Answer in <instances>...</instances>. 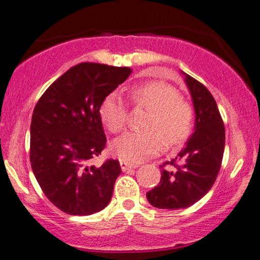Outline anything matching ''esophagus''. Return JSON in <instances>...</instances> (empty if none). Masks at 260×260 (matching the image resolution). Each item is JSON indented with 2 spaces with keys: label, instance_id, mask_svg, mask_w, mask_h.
Segmentation results:
<instances>
[{
  "label": "esophagus",
  "instance_id": "obj_1",
  "mask_svg": "<svg viewBox=\"0 0 260 260\" xmlns=\"http://www.w3.org/2000/svg\"><path fill=\"white\" fill-rule=\"evenodd\" d=\"M119 165H121L122 172H127V170H131V169H133V168H137V165H133V164H131V162H127L124 160L119 161Z\"/></svg>",
  "mask_w": 260,
  "mask_h": 260
}]
</instances>
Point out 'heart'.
Instances as JSON below:
<instances>
[{
    "mask_svg": "<svg viewBox=\"0 0 260 260\" xmlns=\"http://www.w3.org/2000/svg\"><path fill=\"white\" fill-rule=\"evenodd\" d=\"M133 102L149 108L144 121L147 131H131L115 139L111 150L122 160L137 162L161 150L162 141L175 145L189 136L192 111L175 88L153 81L132 90ZM102 122L112 133L121 132L127 122V104L119 90L110 92L100 106Z\"/></svg>",
    "mask_w": 260,
    "mask_h": 260,
    "instance_id": "heart-1",
    "label": "heart"
}]
</instances>
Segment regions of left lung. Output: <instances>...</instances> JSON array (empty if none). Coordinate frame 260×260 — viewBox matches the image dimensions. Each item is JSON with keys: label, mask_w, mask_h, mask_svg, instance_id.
<instances>
[{"label": "left lung", "mask_w": 260, "mask_h": 260, "mask_svg": "<svg viewBox=\"0 0 260 260\" xmlns=\"http://www.w3.org/2000/svg\"><path fill=\"white\" fill-rule=\"evenodd\" d=\"M184 75L195 110V132L175 159L160 165V182L147 192L149 204L158 209H186L204 198L223 158L226 136L217 104L206 86Z\"/></svg>", "instance_id": "1"}]
</instances>
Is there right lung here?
Here are the masks:
<instances>
[{
	"mask_svg": "<svg viewBox=\"0 0 260 260\" xmlns=\"http://www.w3.org/2000/svg\"><path fill=\"white\" fill-rule=\"evenodd\" d=\"M132 70L81 62L47 88L34 107L30 123L32 170L49 201L62 212L87 216L107 206L118 160L88 162L106 145L100 106Z\"/></svg>",
	"mask_w": 260,
	"mask_h": 260,
	"instance_id": "obj_1",
	"label": "right lung"
}]
</instances>
